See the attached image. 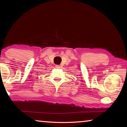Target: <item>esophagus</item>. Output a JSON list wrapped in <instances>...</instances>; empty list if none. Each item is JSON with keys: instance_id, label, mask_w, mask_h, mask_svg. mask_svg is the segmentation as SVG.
<instances>
[{"instance_id": "1", "label": "esophagus", "mask_w": 127, "mask_h": 127, "mask_svg": "<svg viewBox=\"0 0 127 127\" xmlns=\"http://www.w3.org/2000/svg\"><path fill=\"white\" fill-rule=\"evenodd\" d=\"M55 68H60V66L59 65H55Z\"/></svg>"}]
</instances>
